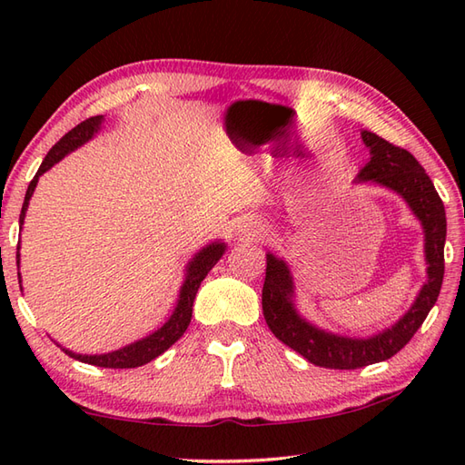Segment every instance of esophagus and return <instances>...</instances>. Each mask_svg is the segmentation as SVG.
Segmentation results:
<instances>
[{"instance_id": "34e87169", "label": "esophagus", "mask_w": 465, "mask_h": 465, "mask_svg": "<svg viewBox=\"0 0 465 465\" xmlns=\"http://www.w3.org/2000/svg\"><path fill=\"white\" fill-rule=\"evenodd\" d=\"M236 239L239 241H256L260 239V232H262V226L254 219H244L236 224Z\"/></svg>"}]
</instances>
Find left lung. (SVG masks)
Here are the masks:
<instances>
[{"label":"left lung","mask_w":465,"mask_h":465,"mask_svg":"<svg viewBox=\"0 0 465 465\" xmlns=\"http://www.w3.org/2000/svg\"><path fill=\"white\" fill-rule=\"evenodd\" d=\"M361 140L371 157L359 169L353 183L389 189L406 203L424 232L426 282L418 290L411 308L392 325L365 337H351L323 330L302 315L290 264L284 258L268 252L262 312L270 331L310 363L325 369H361L399 353L434 308L444 280L446 211L434 183L411 152L369 130H361Z\"/></svg>","instance_id":"obj_1"}]
</instances>
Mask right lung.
<instances>
[{
    "instance_id": "add662e5",
    "label": "right lung",
    "mask_w": 465,
    "mask_h": 465,
    "mask_svg": "<svg viewBox=\"0 0 465 465\" xmlns=\"http://www.w3.org/2000/svg\"><path fill=\"white\" fill-rule=\"evenodd\" d=\"M104 122H106V116H102V114L88 118V120L78 124V126L73 128L69 134H64L63 138L51 147V152L45 155L39 172L35 173V177H33V181L27 187L24 207H21V214H19V229H24L25 214H27V209H29V201H31L33 193H35L39 177L43 173H47L54 163H59L64 155H69L71 152L78 150V147L93 140L94 135L102 128H104ZM224 251H226L224 241L217 239V241L205 244L199 252L193 254V258H191L189 262L185 264V276H183V282H181L179 296H177V302H175V308H173L172 315H169L167 322L162 327H157V330L152 331L150 335H145V337L138 339V341H134V343L124 345L116 351H110V353H100V355L74 353V351L66 349L59 343H56V345H59L69 357L81 361V363L94 365V367L134 369V367H142L145 363H150V361H153L155 357H160L162 353H165V351L172 347L181 335L185 333V330L191 323L193 302H195L201 282L205 280V276L213 270V266L223 258ZM17 268H19V246H17ZM17 276H19V286H21V272H17Z\"/></svg>"
}]
</instances>
